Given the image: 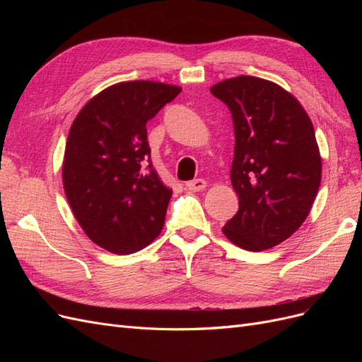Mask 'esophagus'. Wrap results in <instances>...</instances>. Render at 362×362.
<instances>
[{
    "label": "esophagus",
    "instance_id": "obj_1",
    "mask_svg": "<svg viewBox=\"0 0 362 362\" xmlns=\"http://www.w3.org/2000/svg\"><path fill=\"white\" fill-rule=\"evenodd\" d=\"M187 189L189 190H192V192H201V190H204L205 187H206V181H204V180H201V178H198V180H193V181H189L187 184Z\"/></svg>",
    "mask_w": 362,
    "mask_h": 362
}]
</instances>
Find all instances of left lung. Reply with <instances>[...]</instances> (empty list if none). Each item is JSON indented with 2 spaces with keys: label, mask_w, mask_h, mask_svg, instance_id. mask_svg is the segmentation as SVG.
<instances>
[{
  "label": "left lung",
  "mask_w": 362,
  "mask_h": 362,
  "mask_svg": "<svg viewBox=\"0 0 362 362\" xmlns=\"http://www.w3.org/2000/svg\"><path fill=\"white\" fill-rule=\"evenodd\" d=\"M211 93L231 112V182L238 211L222 228L235 246L261 252L282 243L308 217L320 187L322 157L308 113L276 83L240 75Z\"/></svg>",
  "instance_id": "8db88e82"
}]
</instances>
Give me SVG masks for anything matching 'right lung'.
<instances>
[{"label": "right lung", "instance_id": "add662e5", "mask_svg": "<svg viewBox=\"0 0 362 362\" xmlns=\"http://www.w3.org/2000/svg\"><path fill=\"white\" fill-rule=\"evenodd\" d=\"M180 92L160 81L117 83L71 125L64 193L86 235L112 254H134L161 233L172 190L152 168L146 122Z\"/></svg>", "mask_w": 362, "mask_h": 362}]
</instances>
